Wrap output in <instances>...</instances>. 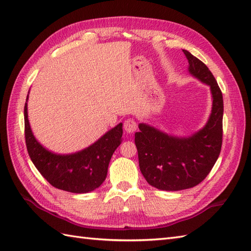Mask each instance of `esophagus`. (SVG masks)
<instances>
[{
    "mask_svg": "<svg viewBox=\"0 0 251 251\" xmlns=\"http://www.w3.org/2000/svg\"><path fill=\"white\" fill-rule=\"evenodd\" d=\"M124 127H125L126 133H127V134H133V133L136 131L137 126H136V122L134 120L127 119V120L125 121Z\"/></svg>",
    "mask_w": 251,
    "mask_h": 251,
    "instance_id": "esophagus-1",
    "label": "esophagus"
}]
</instances>
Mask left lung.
Masks as SVG:
<instances>
[{"label":"left lung","instance_id":"left-lung-1","mask_svg":"<svg viewBox=\"0 0 251 251\" xmlns=\"http://www.w3.org/2000/svg\"><path fill=\"white\" fill-rule=\"evenodd\" d=\"M188 72L210 89L211 111L205 126L191 135L177 136L147 124L138 125L135 145L140 170L150 186L179 191L205 179L219 157L222 144L224 99L215 77L202 61L182 49Z\"/></svg>","mask_w":251,"mask_h":251}]
</instances>
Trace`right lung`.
<instances>
[{
    "instance_id": "1",
    "label": "right lung",
    "mask_w": 251,
    "mask_h": 251,
    "mask_svg": "<svg viewBox=\"0 0 251 251\" xmlns=\"http://www.w3.org/2000/svg\"><path fill=\"white\" fill-rule=\"evenodd\" d=\"M27 100L25 105V144L33 164L54 188L72 193H88L102 185L111 155L122 142V124L108 130L98 141L79 151L55 153L44 147L33 134Z\"/></svg>"
}]
</instances>
